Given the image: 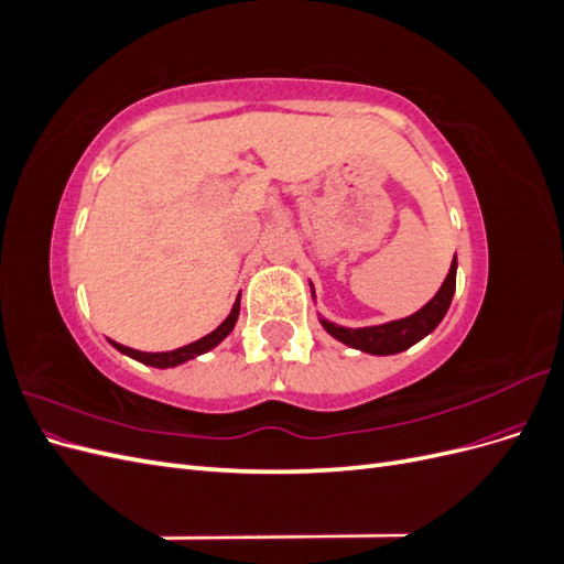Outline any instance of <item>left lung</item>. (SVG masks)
<instances>
[{
    "label": "left lung",
    "instance_id": "obj_1",
    "mask_svg": "<svg viewBox=\"0 0 564 564\" xmlns=\"http://www.w3.org/2000/svg\"><path fill=\"white\" fill-rule=\"evenodd\" d=\"M454 292H456V256L445 282L440 286V292L414 315L377 324V327H362V329L340 327V324L324 317H319V322L322 327L327 329V334H332L336 340H340V344H346L350 348H357L369 355H395L412 348L423 336H429L437 327L442 317H445L449 311ZM313 299H315V289H313Z\"/></svg>",
    "mask_w": 564,
    "mask_h": 564
}]
</instances>
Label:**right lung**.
<instances>
[{"mask_svg": "<svg viewBox=\"0 0 564 564\" xmlns=\"http://www.w3.org/2000/svg\"><path fill=\"white\" fill-rule=\"evenodd\" d=\"M237 317H240V296H237L230 315H228L224 322H220L212 334L202 336L199 340H193V344H187V346H183V348L169 350V352H141V350L127 348V346H122V344H115V340H110V344H112L119 352H124V355L133 357V360H139V362H143V365L158 367V369L178 367V365H183V362H187V360H193V357H197V355H202V352H209L212 348H216V346L220 344V340H224V338L235 329Z\"/></svg>", "mask_w": 564, "mask_h": 564, "instance_id": "1", "label": "right lung"}]
</instances>
